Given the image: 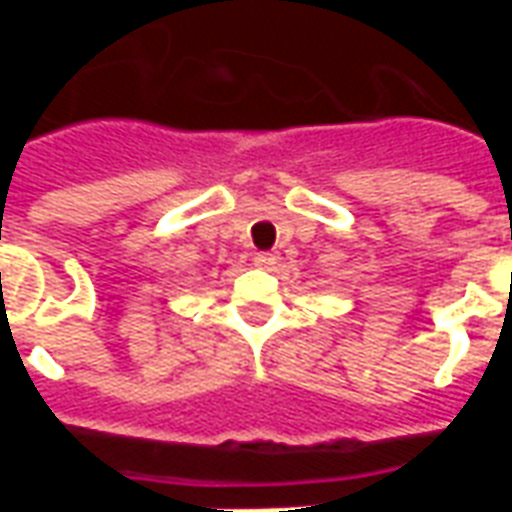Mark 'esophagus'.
<instances>
[{"label": "esophagus", "mask_w": 512, "mask_h": 512, "mask_svg": "<svg viewBox=\"0 0 512 512\" xmlns=\"http://www.w3.org/2000/svg\"><path fill=\"white\" fill-rule=\"evenodd\" d=\"M279 263V255L277 252H257L255 255V266L257 268H274Z\"/></svg>", "instance_id": "obj_1"}]
</instances>
